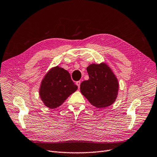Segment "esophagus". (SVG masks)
I'll return each instance as SVG.
<instances>
[{"mask_svg": "<svg viewBox=\"0 0 157 157\" xmlns=\"http://www.w3.org/2000/svg\"><path fill=\"white\" fill-rule=\"evenodd\" d=\"M80 84H81V82H80V81H78V82H76V85H77V86H78V88H79V86H80Z\"/></svg>", "mask_w": 157, "mask_h": 157, "instance_id": "obj_1", "label": "esophagus"}]
</instances>
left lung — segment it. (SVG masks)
I'll return each instance as SVG.
<instances>
[{
  "mask_svg": "<svg viewBox=\"0 0 157 157\" xmlns=\"http://www.w3.org/2000/svg\"><path fill=\"white\" fill-rule=\"evenodd\" d=\"M89 79L80 85V91L90 103L97 109L113 105L118 97L119 83L108 64H91L87 67Z\"/></svg>",
  "mask_w": 157,
  "mask_h": 157,
  "instance_id": "8db88e82",
  "label": "left lung"
}]
</instances>
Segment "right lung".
<instances>
[{
    "mask_svg": "<svg viewBox=\"0 0 157 157\" xmlns=\"http://www.w3.org/2000/svg\"><path fill=\"white\" fill-rule=\"evenodd\" d=\"M78 89L67 70L56 66L44 75L39 87V96L43 104L51 109L63 104Z\"/></svg>",
    "mask_w": 157,
    "mask_h": 157,
    "instance_id": "right-lung-1",
    "label": "right lung"
}]
</instances>
